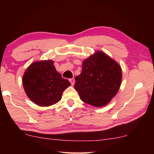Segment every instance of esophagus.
Segmentation results:
<instances>
[{
	"label": "esophagus",
	"mask_w": 154,
	"mask_h": 154,
	"mask_svg": "<svg viewBox=\"0 0 154 154\" xmlns=\"http://www.w3.org/2000/svg\"><path fill=\"white\" fill-rule=\"evenodd\" d=\"M69 82H71L72 85H73L75 84V79H74V78H71V79H70Z\"/></svg>",
	"instance_id": "obj_1"
}]
</instances>
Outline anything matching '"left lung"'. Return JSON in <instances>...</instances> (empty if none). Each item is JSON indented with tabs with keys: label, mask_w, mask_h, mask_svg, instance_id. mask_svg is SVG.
I'll list each match as a JSON object with an SVG mask.
<instances>
[{
	"label": "left lung",
	"mask_w": 154,
	"mask_h": 154,
	"mask_svg": "<svg viewBox=\"0 0 154 154\" xmlns=\"http://www.w3.org/2000/svg\"><path fill=\"white\" fill-rule=\"evenodd\" d=\"M122 79L120 65L107 54L96 51L83 61L82 71L75 77L74 88L83 102L102 107L117 94Z\"/></svg>",
	"instance_id": "1"
}]
</instances>
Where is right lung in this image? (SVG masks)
Wrapping results in <instances>:
<instances>
[{"label": "right lung", "mask_w": 154, "mask_h": 154, "mask_svg": "<svg viewBox=\"0 0 154 154\" xmlns=\"http://www.w3.org/2000/svg\"><path fill=\"white\" fill-rule=\"evenodd\" d=\"M22 83L30 100L41 106L59 102L64 90L71 85L69 80L62 78L56 71L51 60L31 64L23 75Z\"/></svg>", "instance_id": "right-lung-1"}]
</instances>
